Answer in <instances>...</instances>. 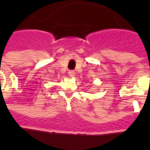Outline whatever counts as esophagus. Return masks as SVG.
I'll return each instance as SVG.
<instances>
[{"instance_id": "1", "label": "esophagus", "mask_w": 150, "mask_h": 150, "mask_svg": "<svg viewBox=\"0 0 150 150\" xmlns=\"http://www.w3.org/2000/svg\"><path fill=\"white\" fill-rule=\"evenodd\" d=\"M68 75H70V77L73 78V77H75V71H70L68 72Z\"/></svg>"}]
</instances>
